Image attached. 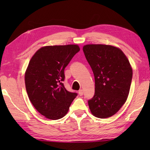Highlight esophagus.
Returning <instances> with one entry per match:
<instances>
[{"label": "esophagus", "instance_id": "34e87169", "mask_svg": "<svg viewBox=\"0 0 150 150\" xmlns=\"http://www.w3.org/2000/svg\"><path fill=\"white\" fill-rule=\"evenodd\" d=\"M79 96L83 95V91L82 89H80L79 91Z\"/></svg>", "mask_w": 150, "mask_h": 150}]
</instances>
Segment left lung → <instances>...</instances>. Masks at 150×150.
<instances>
[{"label":"left lung","instance_id":"obj_1","mask_svg":"<svg viewBox=\"0 0 150 150\" xmlns=\"http://www.w3.org/2000/svg\"><path fill=\"white\" fill-rule=\"evenodd\" d=\"M83 50L95 76V95L88 100L91 113L110 117L128 98L132 79L130 62L122 51L112 45L88 44Z\"/></svg>","mask_w":150,"mask_h":150}]
</instances>
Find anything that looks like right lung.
Here are the masks:
<instances>
[{
    "label": "right lung",
    "instance_id": "1",
    "mask_svg": "<svg viewBox=\"0 0 150 150\" xmlns=\"http://www.w3.org/2000/svg\"><path fill=\"white\" fill-rule=\"evenodd\" d=\"M79 50L77 45L45 46L30 59L25 73L26 91L34 108L45 118H63L77 96L66 90L63 81L65 68Z\"/></svg>",
    "mask_w": 150,
    "mask_h": 150
}]
</instances>
